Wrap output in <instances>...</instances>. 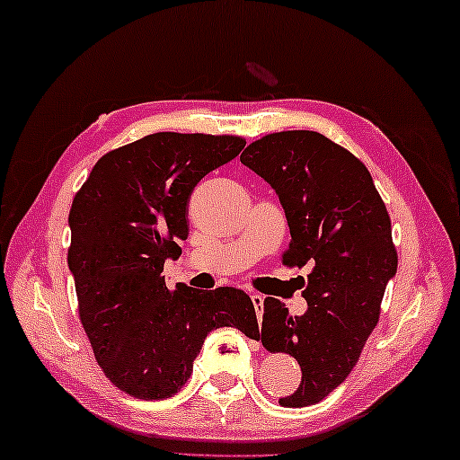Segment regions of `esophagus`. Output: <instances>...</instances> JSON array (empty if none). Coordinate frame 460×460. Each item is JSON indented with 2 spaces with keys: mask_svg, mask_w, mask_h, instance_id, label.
Returning a JSON list of instances; mask_svg holds the SVG:
<instances>
[{
  "mask_svg": "<svg viewBox=\"0 0 460 460\" xmlns=\"http://www.w3.org/2000/svg\"><path fill=\"white\" fill-rule=\"evenodd\" d=\"M251 300H252L254 310H257V316L261 319V314H263V296H261V294H251Z\"/></svg>",
  "mask_w": 460,
  "mask_h": 460,
  "instance_id": "1",
  "label": "esophagus"
}]
</instances>
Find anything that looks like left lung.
Wrapping results in <instances>:
<instances>
[{
	"label": "left lung",
	"instance_id": "8db88e82",
	"mask_svg": "<svg viewBox=\"0 0 460 460\" xmlns=\"http://www.w3.org/2000/svg\"><path fill=\"white\" fill-rule=\"evenodd\" d=\"M240 162L270 182L286 211L284 265H313L302 292L308 310L289 316L265 298L261 343L300 364L302 383L279 405H314L349 376L376 327L399 263L391 217L368 168L316 131L270 133Z\"/></svg>",
	"mask_w": 460,
	"mask_h": 460
}]
</instances>
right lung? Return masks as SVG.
<instances>
[{"label":"right lung","mask_w":460,"mask_h":460,"mask_svg":"<svg viewBox=\"0 0 460 460\" xmlns=\"http://www.w3.org/2000/svg\"><path fill=\"white\" fill-rule=\"evenodd\" d=\"M238 136L152 133L96 162L69 211L67 265L96 362L123 393L144 401L185 386L209 331L234 327L259 339L243 289L166 288V259L189 236L197 182L236 158Z\"/></svg>","instance_id":"right-lung-1"}]
</instances>
